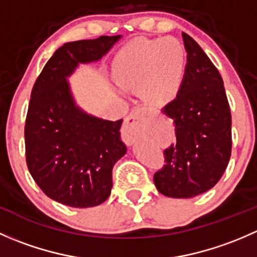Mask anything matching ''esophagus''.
Instances as JSON below:
<instances>
[{
  "instance_id": "1",
  "label": "esophagus",
  "mask_w": 257,
  "mask_h": 257,
  "mask_svg": "<svg viewBox=\"0 0 257 257\" xmlns=\"http://www.w3.org/2000/svg\"><path fill=\"white\" fill-rule=\"evenodd\" d=\"M147 114L141 108H137L126 116L125 123L121 129V137L125 144L132 145L136 141H138L145 132L147 125Z\"/></svg>"
}]
</instances>
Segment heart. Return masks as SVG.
Wrapping results in <instances>:
<instances>
[{
  "label": "heart",
  "instance_id": "b5f03b06",
  "mask_svg": "<svg viewBox=\"0 0 257 257\" xmlns=\"http://www.w3.org/2000/svg\"><path fill=\"white\" fill-rule=\"evenodd\" d=\"M185 68V47L178 38H139L119 52L112 76L120 88H141L147 102L159 105L177 97Z\"/></svg>",
  "mask_w": 257,
  "mask_h": 257
}]
</instances>
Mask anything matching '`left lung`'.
<instances>
[{
    "mask_svg": "<svg viewBox=\"0 0 257 257\" xmlns=\"http://www.w3.org/2000/svg\"><path fill=\"white\" fill-rule=\"evenodd\" d=\"M188 53L177 98L164 107L174 120L177 142L164 150L165 165L154 174L160 194L189 199L210 190L231 155V113L224 82L205 52L183 32Z\"/></svg>",
    "mask_w": 257,
    "mask_h": 257,
    "instance_id": "1",
    "label": "left lung"
}]
</instances>
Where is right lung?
<instances>
[{
  "mask_svg": "<svg viewBox=\"0 0 257 257\" xmlns=\"http://www.w3.org/2000/svg\"><path fill=\"white\" fill-rule=\"evenodd\" d=\"M121 36L64 43L33 85L25 126L26 162L48 198L72 208L104 203L112 190V169L126 153L123 119L88 114L76 103L68 78L79 64L100 61Z\"/></svg>",
  "mask_w": 257,
  "mask_h": 257,
  "instance_id": "1",
  "label": "right lung"
}]
</instances>
